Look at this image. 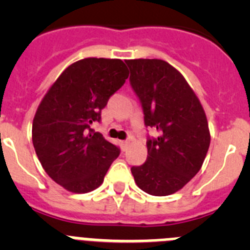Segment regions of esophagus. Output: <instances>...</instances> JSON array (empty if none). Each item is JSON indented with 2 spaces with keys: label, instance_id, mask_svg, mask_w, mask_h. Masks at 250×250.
Returning a JSON list of instances; mask_svg holds the SVG:
<instances>
[{
  "label": "esophagus",
  "instance_id": "obj_1",
  "mask_svg": "<svg viewBox=\"0 0 250 250\" xmlns=\"http://www.w3.org/2000/svg\"><path fill=\"white\" fill-rule=\"evenodd\" d=\"M129 144H130V140H123V141H121V147H123V149L125 150Z\"/></svg>",
  "mask_w": 250,
  "mask_h": 250
}]
</instances>
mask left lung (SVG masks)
Here are the masks:
<instances>
[{
  "label": "left lung",
  "instance_id": "1",
  "mask_svg": "<svg viewBox=\"0 0 250 250\" xmlns=\"http://www.w3.org/2000/svg\"><path fill=\"white\" fill-rule=\"evenodd\" d=\"M130 85L144 111L147 159L131 173L141 190L165 196L180 190L196 175L210 145L208 120L199 99L180 72L158 59L125 61Z\"/></svg>",
  "mask_w": 250,
  "mask_h": 250
}]
</instances>
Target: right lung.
I'll list each match as a JSON object with an SVG mask.
<instances>
[{
	"mask_svg": "<svg viewBox=\"0 0 250 250\" xmlns=\"http://www.w3.org/2000/svg\"><path fill=\"white\" fill-rule=\"evenodd\" d=\"M129 70L119 59H83L68 66L37 107L32 143L54 182L72 193L100 187L120 149L95 132L101 110L125 83Z\"/></svg>",
	"mask_w": 250,
	"mask_h": 250,
	"instance_id": "right-lung-1",
	"label": "right lung"
}]
</instances>
